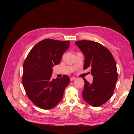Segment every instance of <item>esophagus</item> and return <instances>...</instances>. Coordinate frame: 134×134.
Returning a JSON list of instances; mask_svg holds the SVG:
<instances>
[{
    "label": "esophagus",
    "instance_id": "34e87169",
    "mask_svg": "<svg viewBox=\"0 0 134 134\" xmlns=\"http://www.w3.org/2000/svg\"><path fill=\"white\" fill-rule=\"evenodd\" d=\"M75 79H76L75 77H71V78H70V81H72V80H75Z\"/></svg>",
    "mask_w": 134,
    "mask_h": 134
}]
</instances>
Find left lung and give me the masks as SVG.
Segmentation results:
<instances>
[{"mask_svg":"<svg viewBox=\"0 0 134 134\" xmlns=\"http://www.w3.org/2000/svg\"><path fill=\"white\" fill-rule=\"evenodd\" d=\"M75 44L85 56L84 69L90 68L93 76L90 83L86 79L83 98L93 107H98L110 99L118 78L114 58L107 48L94 41L82 40Z\"/></svg>","mask_w":134,"mask_h":134,"instance_id":"obj_1","label":"left lung"}]
</instances>
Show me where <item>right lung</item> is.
I'll list each match as a JSON object with an SVG mask.
<instances>
[{
    "label": "right lung",
    "mask_w": 134,
    "mask_h": 134,
    "mask_svg": "<svg viewBox=\"0 0 134 134\" xmlns=\"http://www.w3.org/2000/svg\"><path fill=\"white\" fill-rule=\"evenodd\" d=\"M69 45V41L44 39L35 44L25 60L22 84L28 98L40 108L51 109L63 98L70 79L66 75L52 79L51 74Z\"/></svg>",
    "instance_id": "obj_1"
}]
</instances>
